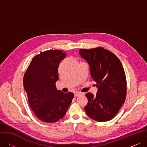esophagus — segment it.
<instances>
[{
    "mask_svg": "<svg viewBox=\"0 0 147 147\" xmlns=\"http://www.w3.org/2000/svg\"><path fill=\"white\" fill-rule=\"evenodd\" d=\"M81 95H82V94L80 93V92H76V93H74V96L75 97H78V96H79Z\"/></svg>",
    "mask_w": 147,
    "mask_h": 147,
    "instance_id": "1",
    "label": "esophagus"
}]
</instances>
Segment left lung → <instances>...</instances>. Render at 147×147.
I'll return each instance as SVG.
<instances>
[{"label": "left lung", "instance_id": "obj_1", "mask_svg": "<svg viewBox=\"0 0 147 147\" xmlns=\"http://www.w3.org/2000/svg\"><path fill=\"white\" fill-rule=\"evenodd\" d=\"M79 55L89 66L91 78L97 83L96 95L86 94L84 110L88 117L97 121L112 119L125 103L126 79L120 61L103 48L80 49Z\"/></svg>", "mask_w": 147, "mask_h": 147}]
</instances>
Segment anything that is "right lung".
Returning a JSON list of instances; mask_svg holds the SVG:
<instances>
[{"label":"right lung","mask_w":147,"mask_h":147,"mask_svg":"<svg viewBox=\"0 0 147 147\" xmlns=\"http://www.w3.org/2000/svg\"><path fill=\"white\" fill-rule=\"evenodd\" d=\"M67 55L59 50H49L36 55L24 76V88L31 109L38 119L54 123L63 118L74 94L57 90L58 69Z\"/></svg>","instance_id":"1"}]
</instances>
